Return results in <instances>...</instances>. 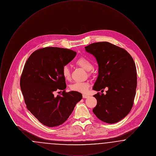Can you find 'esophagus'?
Returning <instances> with one entry per match:
<instances>
[{"label":"esophagus","instance_id":"1","mask_svg":"<svg viewBox=\"0 0 156 156\" xmlns=\"http://www.w3.org/2000/svg\"><path fill=\"white\" fill-rule=\"evenodd\" d=\"M82 97H83V98H87L89 97V96H88V95H86V94H83V95H82Z\"/></svg>","mask_w":156,"mask_h":156}]
</instances>
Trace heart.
Listing matches in <instances>:
<instances>
[{"mask_svg": "<svg viewBox=\"0 0 156 156\" xmlns=\"http://www.w3.org/2000/svg\"><path fill=\"white\" fill-rule=\"evenodd\" d=\"M75 63L85 69L86 71H90L93 68V64L90 59L84 57H80L78 59H76L75 61ZM62 75L64 77V78L67 80H69L71 78V73H70V69L69 67L66 65L64 66L62 69ZM90 87V83L89 82H75L71 85H69V88L70 90L79 92L82 93L86 92Z\"/></svg>", "mask_w": 156, "mask_h": 156, "instance_id": "obj_1", "label": "heart"}]
</instances>
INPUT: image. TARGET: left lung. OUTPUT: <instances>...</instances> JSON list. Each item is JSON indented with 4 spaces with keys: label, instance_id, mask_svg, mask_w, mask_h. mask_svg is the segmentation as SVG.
Segmentation results:
<instances>
[{
    "label": "left lung",
    "instance_id": "obj_1",
    "mask_svg": "<svg viewBox=\"0 0 156 156\" xmlns=\"http://www.w3.org/2000/svg\"><path fill=\"white\" fill-rule=\"evenodd\" d=\"M98 64V76L93 89L103 91L94 95L97 106L93 112L108 123L118 122L131 111L136 95L137 73L133 59L121 47L108 42H98L85 47Z\"/></svg>",
    "mask_w": 156,
    "mask_h": 156
}]
</instances>
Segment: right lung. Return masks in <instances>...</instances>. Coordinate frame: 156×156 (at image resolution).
Returning <instances> with one entry per match:
<instances>
[{"mask_svg": "<svg viewBox=\"0 0 156 156\" xmlns=\"http://www.w3.org/2000/svg\"><path fill=\"white\" fill-rule=\"evenodd\" d=\"M76 54L69 49L45 47L33 52L24 65L20 81L24 102L45 126L62 125L82 98L78 92H66V79L62 73L63 66ZM57 90L63 91L61 96L54 97L53 92Z\"/></svg>", "mask_w": 156, "mask_h": 156, "instance_id": "add662e5", "label": "right lung"}]
</instances>
